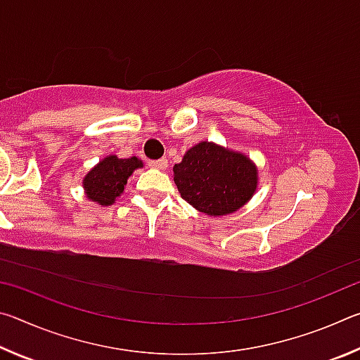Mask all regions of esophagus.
I'll return each mask as SVG.
<instances>
[{
    "label": "esophagus",
    "mask_w": 360,
    "mask_h": 360,
    "mask_svg": "<svg viewBox=\"0 0 360 360\" xmlns=\"http://www.w3.org/2000/svg\"><path fill=\"white\" fill-rule=\"evenodd\" d=\"M148 165L150 168H155V169H165L168 167V162H167V158H160V160H149Z\"/></svg>",
    "instance_id": "1"
}]
</instances>
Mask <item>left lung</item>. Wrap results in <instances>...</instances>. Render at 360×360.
I'll return each instance as SVG.
<instances>
[{
	"mask_svg": "<svg viewBox=\"0 0 360 360\" xmlns=\"http://www.w3.org/2000/svg\"><path fill=\"white\" fill-rule=\"evenodd\" d=\"M181 197L195 210L219 217L243 208L259 186V168L243 152L202 141L173 167Z\"/></svg>",
	"mask_w": 360,
	"mask_h": 360,
	"instance_id": "obj_1",
	"label": "left lung"
}]
</instances>
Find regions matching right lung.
<instances>
[{"mask_svg": "<svg viewBox=\"0 0 360 360\" xmlns=\"http://www.w3.org/2000/svg\"><path fill=\"white\" fill-rule=\"evenodd\" d=\"M141 158H119L117 155H106L90 172L84 176L82 187L90 202L101 206H111L115 203L127 186L133 172L143 168Z\"/></svg>", "mask_w": 360, "mask_h": 360, "instance_id": "obj_1", "label": "right lung"}]
</instances>
